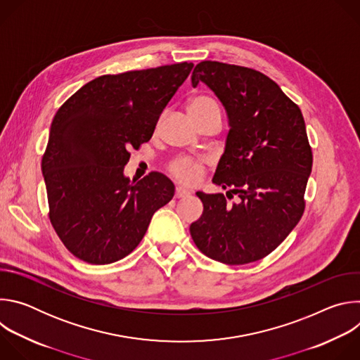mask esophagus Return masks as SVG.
<instances>
[{
  "label": "esophagus",
  "instance_id": "34e87169",
  "mask_svg": "<svg viewBox=\"0 0 360 360\" xmlns=\"http://www.w3.org/2000/svg\"><path fill=\"white\" fill-rule=\"evenodd\" d=\"M191 195V191L184 188V186H176L175 189V198H185V196H189Z\"/></svg>",
  "mask_w": 360,
  "mask_h": 360
}]
</instances>
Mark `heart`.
I'll return each instance as SVG.
<instances>
[{
  "mask_svg": "<svg viewBox=\"0 0 360 360\" xmlns=\"http://www.w3.org/2000/svg\"><path fill=\"white\" fill-rule=\"evenodd\" d=\"M207 108H218L217 102L210 96H195L189 102V112L191 111H202ZM174 175L186 182V184H196L202 176V164L193 161L191 158H181L176 160L171 167Z\"/></svg>",
  "mask_w": 360,
  "mask_h": 360,
  "instance_id": "obj_1",
  "label": "heart"
}]
</instances>
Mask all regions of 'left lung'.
<instances>
[{
	"label": "left lung",
	"instance_id": "left-lung-1",
	"mask_svg": "<svg viewBox=\"0 0 360 360\" xmlns=\"http://www.w3.org/2000/svg\"><path fill=\"white\" fill-rule=\"evenodd\" d=\"M207 85L221 101L229 132L212 182L238 195L196 196L200 218L191 236L208 258L226 265L259 261L276 249L302 218L303 195L312 172V149L299 107L279 85L245 67L199 63L192 86Z\"/></svg>",
	"mask_w": 360,
	"mask_h": 360
}]
</instances>
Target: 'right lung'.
Masks as SVG:
<instances>
[{
	"mask_svg": "<svg viewBox=\"0 0 360 360\" xmlns=\"http://www.w3.org/2000/svg\"><path fill=\"white\" fill-rule=\"evenodd\" d=\"M193 64L98 77L57 111L42 157L49 219L67 249L92 265L117 262L142 240L174 193L161 172L131 182L129 149L148 142Z\"/></svg>",
	"mask_w": 360,
	"mask_h": 360,
	"instance_id": "1",
	"label": "right lung"
}]
</instances>
